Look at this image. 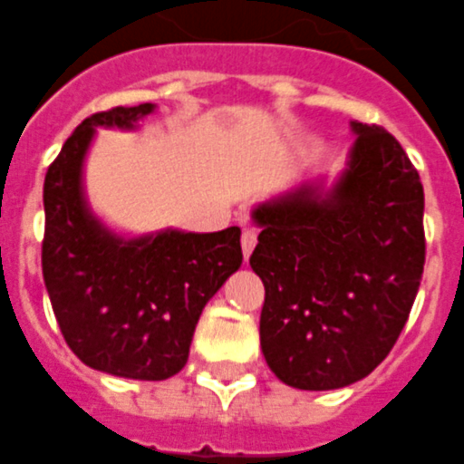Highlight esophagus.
Returning a JSON list of instances; mask_svg holds the SVG:
<instances>
[{
  "instance_id": "obj_1",
  "label": "esophagus",
  "mask_w": 464,
  "mask_h": 464,
  "mask_svg": "<svg viewBox=\"0 0 464 464\" xmlns=\"http://www.w3.org/2000/svg\"><path fill=\"white\" fill-rule=\"evenodd\" d=\"M240 245H243L245 259H249V255H252V249H255V245H256V231H255V228H245L243 237H240Z\"/></svg>"
}]
</instances>
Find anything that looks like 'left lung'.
<instances>
[{"label": "left lung", "mask_w": 464, "mask_h": 464, "mask_svg": "<svg viewBox=\"0 0 464 464\" xmlns=\"http://www.w3.org/2000/svg\"><path fill=\"white\" fill-rule=\"evenodd\" d=\"M353 130L332 191L305 184L252 215L261 233L249 266L266 289L261 350L299 390L369 376L397 343L425 266L420 175L385 128Z\"/></svg>", "instance_id": "8db88e82"}]
</instances>
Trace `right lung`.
Masks as SVG:
<instances>
[{
  "label": "right lung",
  "instance_id": "obj_1",
  "mask_svg": "<svg viewBox=\"0 0 464 464\" xmlns=\"http://www.w3.org/2000/svg\"><path fill=\"white\" fill-rule=\"evenodd\" d=\"M154 104L88 116L48 165L42 271L72 353L91 369L165 381L184 369L205 304L243 264L240 228L123 240L88 212L82 165L95 128H132Z\"/></svg>",
  "mask_w": 464,
  "mask_h": 464
}]
</instances>
